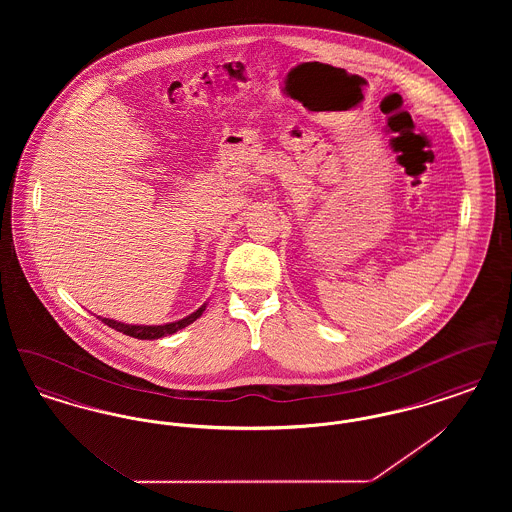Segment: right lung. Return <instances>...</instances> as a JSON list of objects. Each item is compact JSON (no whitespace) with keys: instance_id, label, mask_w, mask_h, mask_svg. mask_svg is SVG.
I'll return each instance as SVG.
<instances>
[{"instance_id":"right-lung-1","label":"right lung","mask_w":512,"mask_h":512,"mask_svg":"<svg viewBox=\"0 0 512 512\" xmlns=\"http://www.w3.org/2000/svg\"><path fill=\"white\" fill-rule=\"evenodd\" d=\"M205 307H207V303H203L195 313L188 315L186 318H180V320H174V322H167V324H159V326H155V324H151V326H147V324H124V322L113 320V318H98H101V322H105L109 328H115L117 332H122V334L130 336V338H138V340H159V338L172 336L174 332H178V330L190 326L194 320H197V318L203 315Z\"/></svg>"}]
</instances>
